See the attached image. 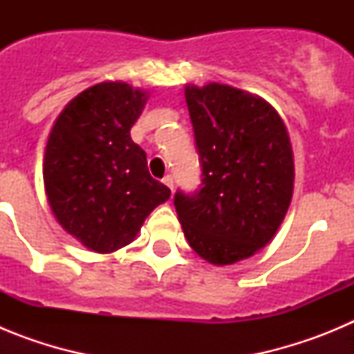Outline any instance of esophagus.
Segmentation results:
<instances>
[{"label":"esophagus","instance_id":"1","mask_svg":"<svg viewBox=\"0 0 354 354\" xmlns=\"http://www.w3.org/2000/svg\"><path fill=\"white\" fill-rule=\"evenodd\" d=\"M162 183L167 184V186L170 187L171 192H174V179H171V175H165V179H162Z\"/></svg>","mask_w":354,"mask_h":354}]
</instances>
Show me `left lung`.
Wrapping results in <instances>:
<instances>
[{
    "label": "left lung",
    "mask_w": 354,
    "mask_h": 354,
    "mask_svg": "<svg viewBox=\"0 0 354 354\" xmlns=\"http://www.w3.org/2000/svg\"><path fill=\"white\" fill-rule=\"evenodd\" d=\"M186 104L202 167L198 192H177L184 237L200 257L234 264L264 248L289 209L294 158L277 109L220 83L186 84Z\"/></svg>",
    "instance_id": "left-lung-1"
}]
</instances>
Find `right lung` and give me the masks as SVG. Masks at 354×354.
Instances as JSON below:
<instances>
[{
	"label": "right lung",
	"instance_id": "obj_1",
	"mask_svg": "<svg viewBox=\"0 0 354 354\" xmlns=\"http://www.w3.org/2000/svg\"><path fill=\"white\" fill-rule=\"evenodd\" d=\"M147 99L145 90L122 81L93 84L65 106L49 133L44 186L51 211L97 253L129 245L147 216L170 198L131 140Z\"/></svg>",
	"mask_w": 354,
	"mask_h": 354
}]
</instances>
